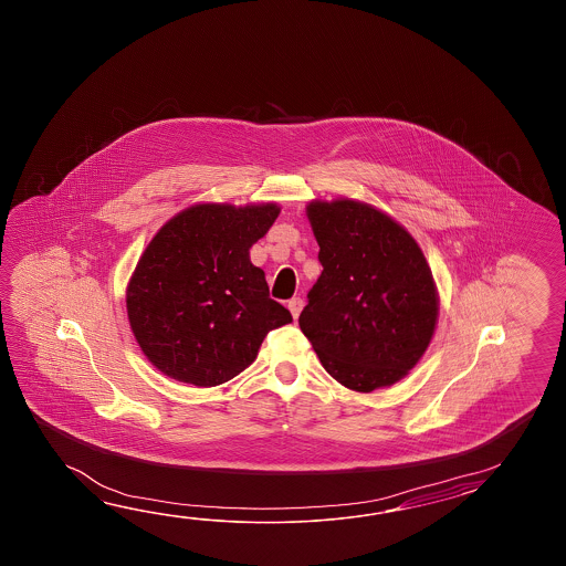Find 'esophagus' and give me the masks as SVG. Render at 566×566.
Returning <instances> with one entry per match:
<instances>
[{"label":"esophagus","instance_id":"obj_1","mask_svg":"<svg viewBox=\"0 0 566 566\" xmlns=\"http://www.w3.org/2000/svg\"><path fill=\"white\" fill-rule=\"evenodd\" d=\"M287 307L291 315L297 319L301 310H303V300H301V297H293V300H289Z\"/></svg>","mask_w":566,"mask_h":566}]
</instances>
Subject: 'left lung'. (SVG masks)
<instances>
[{
  "label": "left lung",
  "mask_w": 566,
  "mask_h": 566,
  "mask_svg": "<svg viewBox=\"0 0 566 566\" xmlns=\"http://www.w3.org/2000/svg\"><path fill=\"white\" fill-rule=\"evenodd\" d=\"M324 266L300 315L329 376L356 392L402 380L439 319L431 266L409 230L374 206L336 198L305 208Z\"/></svg>",
  "instance_id": "8db88e82"
}]
</instances>
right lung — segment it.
Segmentation results:
<instances>
[{
	"mask_svg": "<svg viewBox=\"0 0 566 566\" xmlns=\"http://www.w3.org/2000/svg\"><path fill=\"white\" fill-rule=\"evenodd\" d=\"M279 212L275 202H200L157 230L125 301L133 336L159 373L222 385L253 364L271 329L293 322L249 253Z\"/></svg>",
	"mask_w": 566,
	"mask_h": 566,
	"instance_id": "add662e5",
	"label": "right lung"
}]
</instances>
